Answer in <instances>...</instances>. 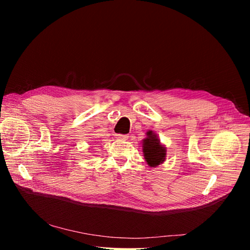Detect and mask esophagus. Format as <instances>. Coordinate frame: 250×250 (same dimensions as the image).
Listing matches in <instances>:
<instances>
[{
    "mask_svg": "<svg viewBox=\"0 0 250 250\" xmlns=\"http://www.w3.org/2000/svg\"><path fill=\"white\" fill-rule=\"evenodd\" d=\"M116 138L120 139V140H126L128 139V134H116Z\"/></svg>",
    "mask_w": 250,
    "mask_h": 250,
    "instance_id": "esophagus-1",
    "label": "esophagus"
}]
</instances>
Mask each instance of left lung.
Returning a JSON list of instances; mask_svg holds the SVG:
<instances>
[{
    "instance_id": "8db88e82",
    "label": "left lung",
    "mask_w": 250,
    "mask_h": 250,
    "mask_svg": "<svg viewBox=\"0 0 250 250\" xmlns=\"http://www.w3.org/2000/svg\"><path fill=\"white\" fill-rule=\"evenodd\" d=\"M146 135L147 137L142 141L143 154L147 164L150 167L154 168L165 162L167 150H166V147L161 143V140L158 139L157 134L154 131L148 130Z\"/></svg>"
}]
</instances>
